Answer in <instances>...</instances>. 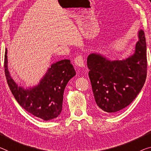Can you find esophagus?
Here are the masks:
<instances>
[{"label": "esophagus", "instance_id": "esophagus-1", "mask_svg": "<svg viewBox=\"0 0 151 151\" xmlns=\"http://www.w3.org/2000/svg\"><path fill=\"white\" fill-rule=\"evenodd\" d=\"M74 63L76 65H77L80 68H84V61H83V57L82 55H78L74 59Z\"/></svg>", "mask_w": 151, "mask_h": 151}]
</instances>
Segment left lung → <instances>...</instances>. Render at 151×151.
Here are the masks:
<instances>
[{"label": "left lung", "mask_w": 151, "mask_h": 151, "mask_svg": "<svg viewBox=\"0 0 151 151\" xmlns=\"http://www.w3.org/2000/svg\"><path fill=\"white\" fill-rule=\"evenodd\" d=\"M138 41L133 55L113 60L98 53L87 59L88 75L95 102L100 110L115 113L128 106L140 92L147 72L145 32L138 31Z\"/></svg>", "instance_id": "8db88e82"}]
</instances>
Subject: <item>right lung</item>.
Masks as SVG:
<instances>
[{
	"mask_svg": "<svg viewBox=\"0 0 151 151\" xmlns=\"http://www.w3.org/2000/svg\"><path fill=\"white\" fill-rule=\"evenodd\" d=\"M4 72L11 92L21 106L37 117L48 121L61 114L64 90L76 71L70 60L51 65L38 84L28 88L17 85L8 70L7 49L4 55Z\"/></svg>",
	"mask_w": 151,
	"mask_h": 151,
	"instance_id": "obj_1",
	"label": "right lung"
}]
</instances>
